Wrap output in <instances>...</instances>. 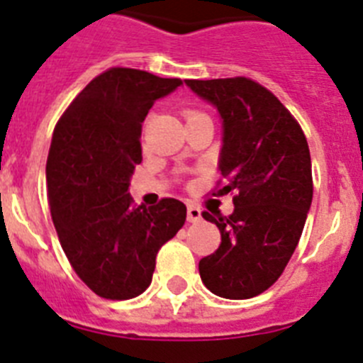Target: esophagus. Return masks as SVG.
Returning <instances> with one entry per match:
<instances>
[{
  "label": "esophagus",
  "mask_w": 363,
  "mask_h": 363,
  "mask_svg": "<svg viewBox=\"0 0 363 363\" xmlns=\"http://www.w3.org/2000/svg\"><path fill=\"white\" fill-rule=\"evenodd\" d=\"M201 220V211L198 209L196 205H189L187 207V221L194 223V221H200Z\"/></svg>",
  "instance_id": "esophagus-1"
}]
</instances>
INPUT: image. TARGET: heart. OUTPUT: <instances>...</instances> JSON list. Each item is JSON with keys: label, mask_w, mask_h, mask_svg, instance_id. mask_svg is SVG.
<instances>
[{"label": "heart", "mask_w": 363, "mask_h": 363, "mask_svg": "<svg viewBox=\"0 0 363 363\" xmlns=\"http://www.w3.org/2000/svg\"><path fill=\"white\" fill-rule=\"evenodd\" d=\"M192 114H201V112H194V111H192V112H187V116H192Z\"/></svg>", "instance_id": "b5f03b06"}]
</instances>
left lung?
<instances>
[{"label":"left lung","instance_id":"1","mask_svg":"<svg viewBox=\"0 0 363 363\" xmlns=\"http://www.w3.org/2000/svg\"><path fill=\"white\" fill-rule=\"evenodd\" d=\"M223 120L220 192H236L230 216L203 213L221 243L200 259V277L216 296L245 300L281 277L300 242L313 201L306 134L280 99L251 78L185 79Z\"/></svg>","mask_w":363,"mask_h":363}]
</instances>
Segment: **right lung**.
Masks as SVG:
<instances>
[{
  "mask_svg": "<svg viewBox=\"0 0 363 363\" xmlns=\"http://www.w3.org/2000/svg\"><path fill=\"white\" fill-rule=\"evenodd\" d=\"M179 85V78L112 67L72 99L54 129L47 158L54 227L76 274L107 300L142 294L158 251L185 223L179 200L133 207L129 194L147 112Z\"/></svg>",
  "mask_w": 363,
  "mask_h": 363,
  "instance_id": "obj_1",
  "label": "right lung"
}]
</instances>
